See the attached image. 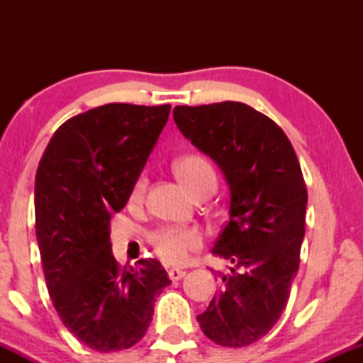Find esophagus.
<instances>
[{
  "instance_id": "34e87169",
  "label": "esophagus",
  "mask_w": 363,
  "mask_h": 363,
  "mask_svg": "<svg viewBox=\"0 0 363 363\" xmlns=\"http://www.w3.org/2000/svg\"><path fill=\"white\" fill-rule=\"evenodd\" d=\"M186 277V272L184 269H179V268H170L169 269V278L172 281H177V280H182V278Z\"/></svg>"
}]
</instances>
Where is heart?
Returning <instances> with one entry per match:
<instances>
[{
	"label": "heart",
	"instance_id": "1",
	"mask_svg": "<svg viewBox=\"0 0 363 363\" xmlns=\"http://www.w3.org/2000/svg\"><path fill=\"white\" fill-rule=\"evenodd\" d=\"M177 177L191 193L196 194L201 187L216 184L215 169L201 155H184L174 164ZM147 179L140 177L131 189V203L143 198ZM150 244L162 261L167 264H184L194 251L203 245V235L194 227H162L150 235Z\"/></svg>",
	"mask_w": 363,
	"mask_h": 363
}]
</instances>
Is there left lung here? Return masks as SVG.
I'll use <instances>...</instances> for the list:
<instances>
[{"label":"left lung","instance_id":"8db88e82","mask_svg":"<svg viewBox=\"0 0 363 363\" xmlns=\"http://www.w3.org/2000/svg\"><path fill=\"white\" fill-rule=\"evenodd\" d=\"M174 121L230 189V216L211 249L230 273H218L220 291L198 323L222 347H247L280 319L298 272L307 206L301 164L281 128L242 102L177 106Z\"/></svg>","mask_w":363,"mask_h":363}]
</instances>
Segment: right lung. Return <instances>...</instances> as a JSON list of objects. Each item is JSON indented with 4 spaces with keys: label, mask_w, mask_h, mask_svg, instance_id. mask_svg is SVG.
Segmentation results:
<instances>
[{
    "label": "right lung",
    "mask_w": 363,
    "mask_h": 363,
    "mask_svg": "<svg viewBox=\"0 0 363 363\" xmlns=\"http://www.w3.org/2000/svg\"><path fill=\"white\" fill-rule=\"evenodd\" d=\"M170 106L106 104L56 129L35 174V235L54 309L82 343L118 352L143 338L170 285L157 259L121 268L111 215L128 203Z\"/></svg>",
    "instance_id": "add662e5"
}]
</instances>
